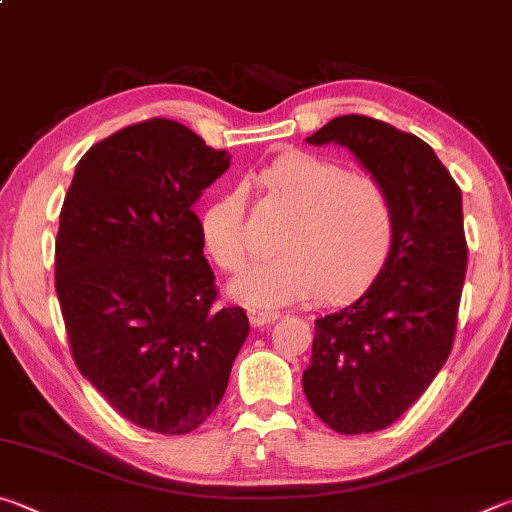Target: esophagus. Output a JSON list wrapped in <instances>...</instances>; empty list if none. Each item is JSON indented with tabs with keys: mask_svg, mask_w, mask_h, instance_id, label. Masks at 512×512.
<instances>
[{
	"mask_svg": "<svg viewBox=\"0 0 512 512\" xmlns=\"http://www.w3.org/2000/svg\"><path fill=\"white\" fill-rule=\"evenodd\" d=\"M248 318H250V323H253L255 327H262V325H268V323H273V320L280 318V314H277V311L250 307L248 309Z\"/></svg>",
	"mask_w": 512,
	"mask_h": 512,
	"instance_id": "obj_1",
	"label": "esophagus"
}]
</instances>
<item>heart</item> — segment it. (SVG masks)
I'll use <instances>...</instances> for the list:
<instances>
[{"label": "heart", "mask_w": 512, "mask_h": 512, "mask_svg": "<svg viewBox=\"0 0 512 512\" xmlns=\"http://www.w3.org/2000/svg\"><path fill=\"white\" fill-rule=\"evenodd\" d=\"M253 180L293 216L275 241L280 253L232 284L237 298L271 307L314 291L320 300H341L368 287L393 237L391 201L375 176L323 155L289 151ZM198 230L205 253L225 273H241L257 255L244 189L216 196Z\"/></svg>", "instance_id": "1"}]
</instances>
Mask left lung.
<instances>
[{
    "label": "left lung",
    "mask_w": 512,
    "mask_h": 512,
    "mask_svg": "<svg viewBox=\"0 0 512 512\" xmlns=\"http://www.w3.org/2000/svg\"><path fill=\"white\" fill-rule=\"evenodd\" d=\"M343 144L384 185L391 253L350 307L314 323L307 402L345 436L391 427L452 352L467 268L461 187L427 142L366 115H343L307 137Z\"/></svg>",
    "instance_id": "left-lung-1"
}]
</instances>
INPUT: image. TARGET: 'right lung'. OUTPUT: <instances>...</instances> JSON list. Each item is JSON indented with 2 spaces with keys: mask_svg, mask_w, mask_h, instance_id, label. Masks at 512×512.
Segmentation results:
<instances>
[{
  "mask_svg": "<svg viewBox=\"0 0 512 512\" xmlns=\"http://www.w3.org/2000/svg\"><path fill=\"white\" fill-rule=\"evenodd\" d=\"M230 158L178 121H137L83 155L60 210L56 293L76 368L164 436L210 418L250 329L219 305L192 210Z\"/></svg>",
  "mask_w": 512,
  "mask_h": 512,
  "instance_id": "right-lung-1",
  "label": "right lung"
}]
</instances>
